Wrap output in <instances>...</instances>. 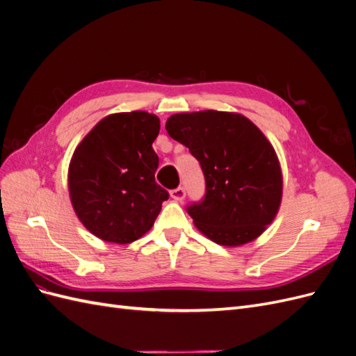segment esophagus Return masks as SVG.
<instances>
[{
	"mask_svg": "<svg viewBox=\"0 0 356 356\" xmlns=\"http://www.w3.org/2000/svg\"><path fill=\"white\" fill-rule=\"evenodd\" d=\"M170 197L174 199V200H177V202H181L182 199L186 197V190L182 188V187H178V188L170 190Z\"/></svg>",
	"mask_w": 356,
	"mask_h": 356,
	"instance_id": "1",
	"label": "esophagus"
}]
</instances>
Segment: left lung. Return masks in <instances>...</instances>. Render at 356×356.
Wrapping results in <instances>:
<instances>
[{
    "label": "left lung",
    "instance_id": "obj_1",
    "mask_svg": "<svg viewBox=\"0 0 356 356\" xmlns=\"http://www.w3.org/2000/svg\"><path fill=\"white\" fill-rule=\"evenodd\" d=\"M166 131L203 172L204 196L186 208L196 227L225 246L260 236L282 197L281 168L260 129L241 114L209 110L172 115Z\"/></svg>",
    "mask_w": 356,
    "mask_h": 356
}]
</instances>
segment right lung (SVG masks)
Masks as SVG:
<instances>
[{
    "instance_id": "obj_1",
    "label": "right lung",
    "mask_w": 356,
    "mask_h": 356,
    "mask_svg": "<svg viewBox=\"0 0 356 356\" xmlns=\"http://www.w3.org/2000/svg\"><path fill=\"white\" fill-rule=\"evenodd\" d=\"M159 131V118L145 111L111 114L75 148L68 170L71 202L84 227L99 239H139L169 199L154 178Z\"/></svg>"
}]
</instances>
